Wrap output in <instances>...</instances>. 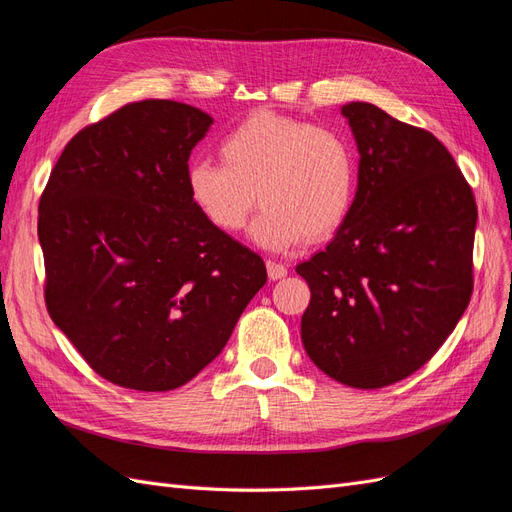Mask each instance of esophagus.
Masks as SVG:
<instances>
[{
    "mask_svg": "<svg viewBox=\"0 0 512 512\" xmlns=\"http://www.w3.org/2000/svg\"><path fill=\"white\" fill-rule=\"evenodd\" d=\"M267 273H269V280H282V277L288 275V269L282 265V262H275V260H267Z\"/></svg>",
    "mask_w": 512,
    "mask_h": 512,
    "instance_id": "esophagus-1",
    "label": "esophagus"
}]
</instances>
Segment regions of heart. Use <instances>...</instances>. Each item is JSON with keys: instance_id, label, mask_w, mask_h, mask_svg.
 <instances>
[{"instance_id": "b5f03b06", "label": "heart", "mask_w": 512, "mask_h": 512, "mask_svg": "<svg viewBox=\"0 0 512 512\" xmlns=\"http://www.w3.org/2000/svg\"><path fill=\"white\" fill-rule=\"evenodd\" d=\"M220 158L190 166L192 203L224 232L241 230L256 203L265 205L252 237L269 250L327 239L352 207L354 149L335 128L254 113L224 136Z\"/></svg>"}]
</instances>
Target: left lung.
Here are the masks:
<instances>
[{"label": "left lung", "instance_id": "obj_1", "mask_svg": "<svg viewBox=\"0 0 512 512\" xmlns=\"http://www.w3.org/2000/svg\"><path fill=\"white\" fill-rule=\"evenodd\" d=\"M342 115L359 149L352 207L327 250L297 265L312 299L309 359L354 389H382L423 367L472 297L476 203L448 149L369 102Z\"/></svg>", "mask_w": 512, "mask_h": 512}]
</instances>
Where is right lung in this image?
<instances>
[{
	"mask_svg": "<svg viewBox=\"0 0 512 512\" xmlns=\"http://www.w3.org/2000/svg\"><path fill=\"white\" fill-rule=\"evenodd\" d=\"M213 119L143 100L76 134L38 207L46 309L89 367L134 391H173L222 352L265 262L209 224L188 160Z\"/></svg>",
	"mask_w": 512,
	"mask_h": 512,
	"instance_id": "1",
	"label": "right lung"
}]
</instances>
